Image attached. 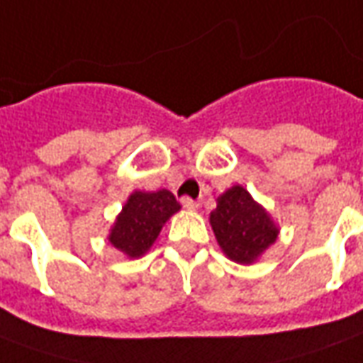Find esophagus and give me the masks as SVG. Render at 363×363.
Segmentation results:
<instances>
[{
    "mask_svg": "<svg viewBox=\"0 0 363 363\" xmlns=\"http://www.w3.org/2000/svg\"><path fill=\"white\" fill-rule=\"evenodd\" d=\"M181 202H182V208H186V210H196V208H199V204H196L192 199H182Z\"/></svg>",
    "mask_w": 363,
    "mask_h": 363,
    "instance_id": "1",
    "label": "esophagus"
}]
</instances>
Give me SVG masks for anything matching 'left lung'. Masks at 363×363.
<instances>
[{
    "mask_svg": "<svg viewBox=\"0 0 363 363\" xmlns=\"http://www.w3.org/2000/svg\"><path fill=\"white\" fill-rule=\"evenodd\" d=\"M210 225L220 250L240 265H253L279 238V225L242 184L222 192L210 212Z\"/></svg>",
    "mask_w": 363,
    "mask_h": 363,
    "instance_id": "1",
    "label": "left lung"
}]
</instances>
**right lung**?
<instances>
[{
	"label": "right lung",
	"mask_w": 363,
	"mask_h": 363,
	"mask_svg": "<svg viewBox=\"0 0 363 363\" xmlns=\"http://www.w3.org/2000/svg\"><path fill=\"white\" fill-rule=\"evenodd\" d=\"M179 210L181 204L167 189L133 190L111 224L108 242L128 259H139L151 250L163 225Z\"/></svg>",
	"instance_id": "obj_1"
}]
</instances>
